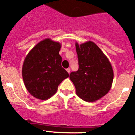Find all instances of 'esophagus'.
<instances>
[{
	"mask_svg": "<svg viewBox=\"0 0 135 135\" xmlns=\"http://www.w3.org/2000/svg\"><path fill=\"white\" fill-rule=\"evenodd\" d=\"M66 71H67V72L69 73V74H70V72H71V69H70L69 68V69H66Z\"/></svg>",
	"mask_w": 135,
	"mask_h": 135,
	"instance_id": "34e87169",
	"label": "esophagus"
}]
</instances>
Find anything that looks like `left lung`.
I'll use <instances>...</instances> for the list:
<instances>
[{"mask_svg":"<svg viewBox=\"0 0 135 135\" xmlns=\"http://www.w3.org/2000/svg\"><path fill=\"white\" fill-rule=\"evenodd\" d=\"M79 69L69 78L76 94L83 100L93 102L109 92L113 80L111 62L102 50L92 41L79 45L76 43Z\"/></svg>","mask_w":135,"mask_h":135,"instance_id":"obj_1","label":"left lung"}]
</instances>
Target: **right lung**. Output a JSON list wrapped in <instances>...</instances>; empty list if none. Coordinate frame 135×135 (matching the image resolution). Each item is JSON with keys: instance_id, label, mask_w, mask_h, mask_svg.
Returning a JSON list of instances; mask_svg holds the SVG:
<instances>
[{"instance_id": "right-lung-1", "label": "right lung", "mask_w": 135, "mask_h": 135, "mask_svg": "<svg viewBox=\"0 0 135 135\" xmlns=\"http://www.w3.org/2000/svg\"><path fill=\"white\" fill-rule=\"evenodd\" d=\"M60 48L59 42L45 38L35 45L25 57L22 78L26 90L36 98H50L62 80L69 76L61 66Z\"/></svg>"}]
</instances>
